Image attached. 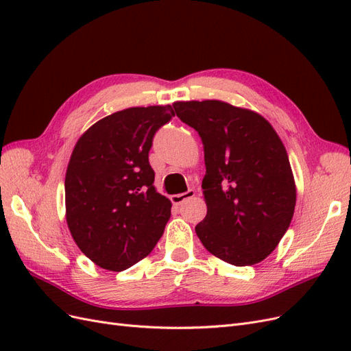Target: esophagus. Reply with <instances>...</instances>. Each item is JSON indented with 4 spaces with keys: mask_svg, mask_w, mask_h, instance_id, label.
I'll return each mask as SVG.
<instances>
[{
    "mask_svg": "<svg viewBox=\"0 0 351 351\" xmlns=\"http://www.w3.org/2000/svg\"><path fill=\"white\" fill-rule=\"evenodd\" d=\"M193 196H195V190H193V189H189L187 192H184V193H180V195L171 196V202H173L174 205H182V204H184L186 200L192 199Z\"/></svg>",
    "mask_w": 351,
    "mask_h": 351,
    "instance_id": "34e87169",
    "label": "esophagus"
}]
</instances>
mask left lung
<instances>
[{
    "label": "left lung",
    "instance_id": "obj_1",
    "mask_svg": "<svg viewBox=\"0 0 351 351\" xmlns=\"http://www.w3.org/2000/svg\"><path fill=\"white\" fill-rule=\"evenodd\" d=\"M199 133L208 212L195 227L202 244L236 267L263 261L289 230L295 184L285 147L262 115L222 101L174 102Z\"/></svg>",
    "mask_w": 351,
    "mask_h": 351
}]
</instances>
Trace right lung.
<instances>
[{
  "label": "right lung",
  "mask_w": 351,
  "mask_h": 351,
  "mask_svg": "<svg viewBox=\"0 0 351 351\" xmlns=\"http://www.w3.org/2000/svg\"><path fill=\"white\" fill-rule=\"evenodd\" d=\"M174 117L171 105L134 107L95 123L74 146L66 173V218L79 249L120 272L152 252L171 217L156 193L149 151Z\"/></svg>",
  "instance_id": "right-lung-1"
}]
</instances>
